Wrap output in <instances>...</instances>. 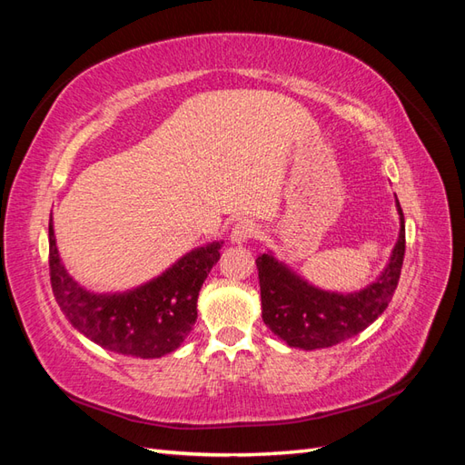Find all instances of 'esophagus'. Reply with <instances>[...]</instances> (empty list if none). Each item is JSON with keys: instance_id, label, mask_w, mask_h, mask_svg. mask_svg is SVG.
Returning a JSON list of instances; mask_svg holds the SVG:
<instances>
[{"instance_id": "esophagus-1", "label": "esophagus", "mask_w": 465, "mask_h": 465, "mask_svg": "<svg viewBox=\"0 0 465 465\" xmlns=\"http://www.w3.org/2000/svg\"><path fill=\"white\" fill-rule=\"evenodd\" d=\"M255 235V223L250 220H242L233 225L232 230V242L233 243H245Z\"/></svg>"}]
</instances>
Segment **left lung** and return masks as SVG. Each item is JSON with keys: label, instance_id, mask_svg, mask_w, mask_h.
<instances>
[{"label": "left lung", "instance_id": "8db88e82", "mask_svg": "<svg viewBox=\"0 0 465 465\" xmlns=\"http://www.w3.org/2000/svg\"><path fill=\"white\" fill-rule=\"evenodd\" d=\"M400 238L388 268L368 288L353 293L323 292L295 275L272 253H262L258 263L262 290V318L268 328L292 348L320 350L353 338L380 318L398 288L406 225L398 202Z\"/></svg>", "mask_w": 465, "mask_h": 465}]
</instances>
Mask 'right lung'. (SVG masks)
<instances>
[{
  "instance_id": "obj_1",
  "label": "right lung",
  "mask_w": 465,
  "mask_h": 465,
  "mask_svg": "<svg viewBox=\"0 0 465 465\" xmlns=\"http://www.w3.org/2000/svg\"><path fill=\"white\" fill-rule=\"evenodd\" d=\"M223 242L185 253L170 270L124 293H94L64 268L49 222V280L55 302L74 328L104 350L134 358H162L177 350L197 320V295L220 260Z\"/></svg>"
}]
</instances>
